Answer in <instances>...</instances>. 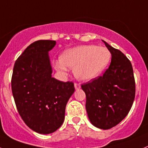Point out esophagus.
<instances>
[{"label":"esophagus","instance_id":"obj_1","mask_svg":"<svg viewBox=\"0 0 148 148\" xmlns=\"http://www.w3.org/2000/svg\"><path fill=\"white\" fill-rule=\"evenodd\" d=\"M74 86H75V89H79V88H81V84H78V83H75Z\"/></svg>","mask_w":148,"mask_h":148}]
</instances>
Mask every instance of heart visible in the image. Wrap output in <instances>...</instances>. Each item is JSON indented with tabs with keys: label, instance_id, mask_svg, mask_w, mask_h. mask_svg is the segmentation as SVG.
Wrapping results in <instances>:
<instances>
[{
	"label": "heart",
	"instance_id": "obj_1",
	"mask_svg": "<svg viewBox=\"0 0 148 148\" xmlns=\"http://www.w3.org/2000/svg\"><path fill=\"white\" fill-rule=\"evenodd\" d=\"M110 51L103 46H80L65 51L54 67L61 74L67 73V67L74 68L75 76L81 80L95 78L105 70L110 61Z\"/></svg>",
	"mask_w": 148,
	"mask_h": 148
}]
</instances>
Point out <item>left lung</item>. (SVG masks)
I'll return each mask as SVG.
<instances>
[{
	"mask_svg": "<svg viewBox=\"0 0 148 148\" xmlns=\"http://www.w3.org/2000/svg\"><path fill=\"white\" fill-rule=\"evenodd\" d=\"M112 54L102 76L81 85L91 123L102 129L119 124L129 113L135 97V80L130 60L120 50L104 41Z\"/></svg>",
	"mask_w": 148,
	"mask_h": 148,
	"instance_id": "8db88e82",
	"label": "left lung"
}]
</instances>
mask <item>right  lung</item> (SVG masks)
Segmentation results:
<instances>
[{
    "mask_svg": "<svg viewBox=\"0 0 148 148\" xmlns=\"http://www.w3.org/2000/svg\"><path fill=\"white\" fill-rule=\"evenodd\" d=\"M55 40H40L27 47L15 62L12 90L16 109L27 126L39 134H51L63 123L67 102L75 87L51 77L48 52Z\"/></svg>",
    "mask_w": 148,
    "mask_h": 148,
    "instance_id": "right-lung-1",
    "label": "right lung"
}]
</instances>
